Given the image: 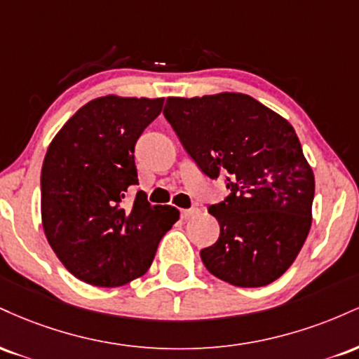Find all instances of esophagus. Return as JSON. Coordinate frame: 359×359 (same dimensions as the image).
<instances>
[{
    "instance_id": "34e87169",
    "label": "esophagus",
    "mask_w": 359,
    "mask_h": 359,
    "mask_svg": "<svg viewBox=\"0 0 359 359\" xmlns=\"http://www.w3.org/2000/svg\"><path fill=\"white\" fill-rule=\"evenodd\" d=\"M199 212V209L197 208H191V209H180V217L182 219H189V217L194 216V214Z\"/></svg>"
}]
</instances>
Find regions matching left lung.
Here are the masks:
<instances>
[{
  "mask_svg": "<svg viewBox=\"0 0 359 359\" xmlns=\"http://www.w3.org/2000/svg\"><path fill=\"white\" fill-rule=\"evenodd\" d=\"M163 116L209 179L228 197L209 205L219 238L201 250L214 277L263 287L297 258L312 222L314 174L290 123L251 96L168 97Z\"/></svg>",
  "mask_w": 359,
  "mask_h": 359,
  "instance_id": "8db88e82",
  "label": "left lung"
}]
</instances>
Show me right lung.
I'll list each match as a JSON object with an SVG mask.
<instances>
[{
    "label": "right lung",
    "instance_id": "add662e5",
    "mask_svg": "<svg viewBox=\"0 0 359 359\" xmlns=\"http://www.w3.org/2000/svg\"><path fill=\"white\" fill-rule=\"evenodd\" d=\"M163 100L106 96L65 123L45 155L42 224L48 245L74 277L96 287H121L142 277L179 211L151 205L138 184L135 145Z\"/></svg>",
    "mask_w": 359,
    "mask_h": 359
}]
</instances>
